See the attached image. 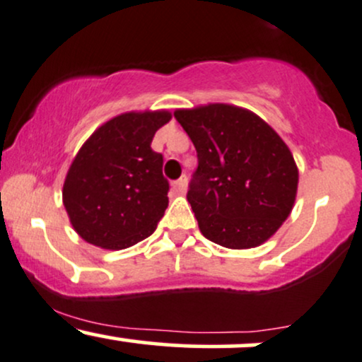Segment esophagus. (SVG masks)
I'll return each mask as SVG.
<instances>
[{"instance_id": "1", "label": "esophagus", "mask_w": 362, "mask_h": 362, "mask_svg": "<svg viewBox=\"0 0 362 362\" xmlns=\"http://www.w3.org/2000/svg\"><path fill=\"white\" fill-rule=\"evenodd\" d=\"M186 186H188V180H186V176H181L180 180L174 182V188L177 189V193H186Z\"/></svg>"}]
</instances>
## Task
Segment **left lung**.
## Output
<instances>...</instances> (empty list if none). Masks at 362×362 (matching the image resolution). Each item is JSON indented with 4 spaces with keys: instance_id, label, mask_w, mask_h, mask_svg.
I'll return each mask as SVG.
<instances>
[{
    "instance_id": "left-lung-1",
    "label": "left lung",
    "mask_w": 362,
    "mask_h": 362,
    "mask_svg": "<svg viewBox=\"0 0 362 362\" xmlns=\"http://www.w3.org/2000/svg\"><path fill=\"white\" fill-rule=\"evenodd\" d=\"M198 154L188 202L208 240L252 249L293 210L298 168L290 147L250 110L210 103L174 112Z\"/></svg>"
}]
</instances>
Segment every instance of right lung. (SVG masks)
<instances>
[{"label":"right lung","mask_w":362,"mask_h":362,"mask_svg":"<svg viewBox=\"0 0 362 362\" xmlns=\"http://www.w3.org/2000/svg\"><path fill=\"white\" fill-rule=\"evenodd\" d=\"M171 112H127L89 135L69 165L62 203L81 239L120 250L147 239L168 208L163 156L151 148Z\"/></svg>","instance_id":"1"}]
</instances>
